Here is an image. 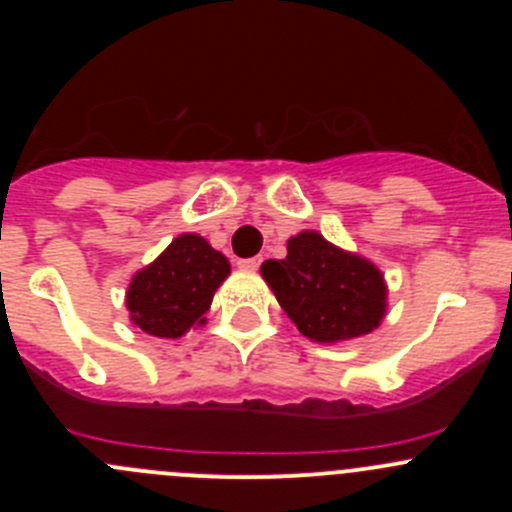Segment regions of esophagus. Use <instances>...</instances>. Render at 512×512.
I'll use <instances>...</instances> for the list:
<instances>
[{
    "label": "esophagus",
    "mask_w": 512,
    "mask_h": 512,
    "mask_svg": "<svg viewBox=\"0 0 512 512\" xmlns=\"http://www.w3.org/2000/svg\"><path fill=\"white\" fill-rule=\"evenodd\" d=\"M237 265H240L242 270H257V267L262 265V257H247V260H240Z\"/></svg>",
    "instance_id": "1"
}]
</instances>
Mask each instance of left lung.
I'll return each instance as SVG.
<instances>
[{"label":"left lung","instance_id":"obj_1","mask_svg":"<svg viewBox=\"0 0 512 512\" xmlns=\"http://www.w3.org/2000/svg\"><path fill=\"white\" fill-rule=\"evenodd\" d=\"M260 272L294 327L312 342L364 337L386 317L384 272L317 230L289 237L285 260L262 262Z\"/></svg>","mask_w":512,"mask_h":512}]
</instances>
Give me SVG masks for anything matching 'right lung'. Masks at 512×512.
<instances>
[{
	"label": "right lung",
	"instance_id": "obj_1",
	"mask_svg": "<svg viewBox=\"0 0 512 512\" xmlns=\"http://www.w3.org/2000/svg\"><path fill=\"white\" fill-rule=\"evenodd\" d=\"M230 275V262L205 237L183 232L131 277L126 309L151 337L178 339L205 324L215 292Z\"/></svg>",
	"mask_w": 512,
	"mask_h": 512
}]
</instances>
